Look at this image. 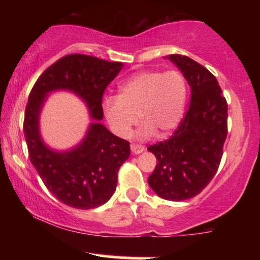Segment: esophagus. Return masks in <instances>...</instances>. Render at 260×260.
Instances as JSON below:
<instances>
[{
	"instance_id": "esophagus-1",
	"label": "esophagus",
	"mask_w": 260,
	"mask_h": 260,
	"mask_svg": "<svg viewBox=\"0 0 260 260\" xmlns=\"http://www.w3.org/2000/svg\"><path fill=\"white\" fill-rule=\"evenodd\" d=\"M131 150H132V153L133 154H140V153H143V151H144V147H143V145H139V144H131Z\"/></svg>"
}]
</instances>
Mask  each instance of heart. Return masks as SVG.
<instances>
[{
    "label": "heart",
    "mask_w": 260,
    "mask_h": 260,
    "mask_svg": "<svg viewBox=\"0 0 260 260\" xmlns=\"http://www.w3.org/2000/svg\"><path fill=\"white\" fill-rule=\"evenodd\" d=\"M186 94V82L177 71H144L121 85L118 98H105L101 107L111 131L121 138L128 137L138 118L143 123L137 138H148L154 133L162 137L181 121Z\"/></svg>",
    "instance_id": "b5f03b06"
}]
</instances>
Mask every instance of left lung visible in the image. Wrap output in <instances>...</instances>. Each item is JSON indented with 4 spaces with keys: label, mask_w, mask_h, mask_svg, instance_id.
Masks as SVG:
<instances>
[{
    "label": "left lung",
    "mask_w": 260,
    "mask_h": 260,
    "mask_svg": "<svg viewBox=\"0 0 260 260\" xmlns=\"http://www.w3.org/2000/svg\"><path fill=\"white\" fill-rule=\"evenodd\" d=\"M168 58L189 84L190 103L170 139L148 148L157 160L148 183L161 198L181 202L199 194L216 174L228 136V103L207 68L187 56Z\"/></svg>",
    "instance_id": "left-lung-1"
}]
</instances>
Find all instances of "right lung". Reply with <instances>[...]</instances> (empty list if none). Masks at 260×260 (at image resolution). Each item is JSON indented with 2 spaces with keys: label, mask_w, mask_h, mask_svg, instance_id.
<instances>
[{
  "label": "right lung",
  "mask_w": 260,
  "mask_h": 260,
  "mask_svg": "<svg viewBox=\"0 0 260 260\" xmlns=\"http://www.w3.org/2000/svg\"><path fill=\"white\" fill-rule=\"evenodd\" d=\"M123 67L94 56L68 55L39 77L26 104L24 136L29 157L39 176L59 202L76 209L98 208L111 198L117 172L129 157V143L101 123L103 94ZM66 90L87 104L93 120L85 138L68 151H55L41 138L40 113L50 92Z\"/></svg>",
  "instance_id": "right-lung-1"
}]
</instances>
